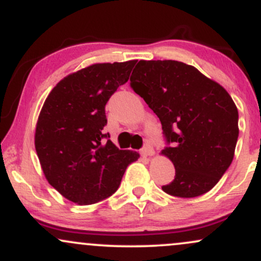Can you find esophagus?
I'll use <instances>...</instances> for the list:
<instances>
[{
    "instance_id": "34e87169",
    "label": "esophagus",
    "mask_w": 261,
    "mask_h": 261,
    "mask_svg": "<svg viewBox=\"0 0 261 261\" xmlns=\"http://www.w3.org/2000/svg\"><path fill=\"white\" fill-rule=\"evenodd\" d=\"M140 154H142V156H153L154 155V149L153 146L146 144L144 148L140 150Z\"/></svg>"
}]
</instances>
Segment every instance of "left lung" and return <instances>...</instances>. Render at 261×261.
<instances>
[{
	"instance_id": "obj_1",
	"label": "left lung",
	"mask_w": 261,
	"mask_h": 261,
	"mask_svg": "<svg viewBox=\"0 0 261 261\" xmlns=\"http://www.w3.org/2000/svg\"><path fill=\"white\" fill-rule=\"evenodd\" d=\"M130 86L159 117L175 166L163 191L177 197L208 192L229 168L238 140V110L223 86L176 60H139Z\"/></svg>"
}]
</instances>
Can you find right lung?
Returning <instances> with one entry per match:
<instances>
[{
    "label": "right lung",
    "mask_w": 261,
    "mask_h": 261,
    "mask_svg": "<svg viewBox=\"0 0 261 261\" xmlns=\"http://www.w3.org/2000/svg\"><path fill=\"white\" fill-rule=\"evenodd\" d=\"M137 60L97 63L55 85L40 110L34 145L43 174L61 196L92 204L117 191L139 154L119 150L103 134L105 106L129 79Z\"/></svg>",
    "instance_id": "1"
}]
</instances>
